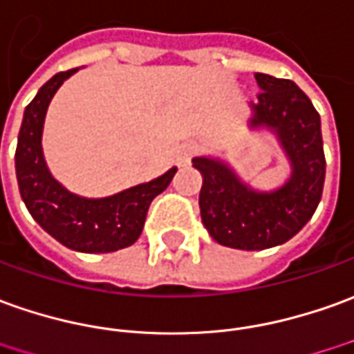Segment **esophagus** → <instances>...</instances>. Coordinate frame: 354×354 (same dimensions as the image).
<instances>
[{"label":"esophagus","mask_w":354,"mask_h":354,"mask_svg":"<svg viewBox=\"0 0 354 354\" xmlns=\"http://www.w3.org/2000/svg\"><path fill=\"white\" fill-rule=\"evenodd\" d=\"M194 153H196V145H183L177 150V163H181V165L189 163Z\"/></svg>","instance_id":"obj_1"}]
</instances>
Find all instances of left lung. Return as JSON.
Returning <instances> with one entry per match:
<instances>
[{
  "mask_svg": "<svg viewBox=\"0 0 354 354\" xmlns=\"http://www.w3.org/2000/svg\"><path fill=\"white\" fill-rule=\"evenodd\" d=\"M254 77L262 92L248 104V127L277 138L291 165L289 179L274 191H258L219 158H192L202 175V223L216 243L239 250H264L295 237L318 208L326 179L320 115L308 96L293 80Z\"/></svg>",
  "mask_w": 354,
  "mask_h": 354,
  "instance_id": "1",
  "label": "left lung"
}]
</instances>
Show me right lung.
Returning a JSON list of instances; mask_svg holds the SVG:
<instances>
[{
    "label": "right lung",
    "instance_id": "1",
    "mask_svg": "<svg viewBox=\"0 0 354 354\" xmlns=\"http://www.w3.org/2000/svg\"><path fill=\"white\" fill-rule=\"evenodd\" d=\"M77 71L53 75L26 106L17 140L15 171L24 206L46 233L77 252H115L140 237L150 204L167 189L177 167L104 198L79 196L55 181L44 160V119L55 92Z\"/></svg>",
    "mask_w": 354,
    "mask_h": 354
}]
</instances>
